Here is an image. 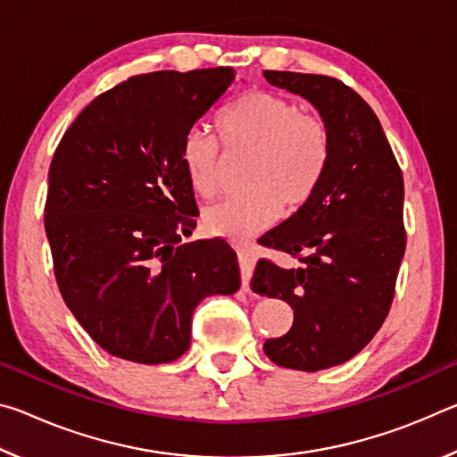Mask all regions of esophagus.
<instances>
[{"mask_svg":"<svg viewBox=\"0 0 457 457\" xmlns=\"http://www.w3.org/2000/svg\"><path fill=\"white\" fill-rule=\"evenodd\" d=\"M237 262L239 268H242V288L250 290V278L253 266H256V253H253L252 247H242V250H237Z\"/></svg>","mask_w":457,"mask_h":457,"instance_id":"esophagus-1","label":"esophagus"}]
</instances>
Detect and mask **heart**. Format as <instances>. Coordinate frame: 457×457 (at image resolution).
Listing matches in <instances>:
<instances>
[{"label":"heart","mask_w":457,"mask_h":457,"mask_svg":"<svg viewBox=\"0 0 457 457\" xmlns=\"http://www.w3.org/2000/svg\"><path fill=\"white\" fill-rule=\"evenodd\" d=\"M218 125L228 149L253 153V161L245 175L247 191L204 212L210 234L239 242L268 228L280 207L292 213L312 197L330 157V130L320 117L303 112L290 98L256 90L231 104ZM181 163L197 195H218L223 181L218 137L204 127L189 129Z\"/></svg>","instance_id":"b5f03b06"}]
</instances>
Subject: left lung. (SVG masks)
<instances>
[{
    "label": "left lung",
    "mask_w": 457,
    "mask_h": 457,
    "mask_svg": "<svg viewBox=\"0 0 457 457\" xmlns=\"http://www.w3.org/2000/svg\"><path fill=\"white\" fill-rule=\"evenodd\" d=\"M272 87L306 98L330 130V157L300 210L260 237L298 260H260L252 290L292 306V328L268 338L276 365L322 370L370 343L395 296L405 253L403 175L381 122L357 92L320 74L264 71Z\"/></svg>",
    "instance_id": "obj_1"
}]
</instances>
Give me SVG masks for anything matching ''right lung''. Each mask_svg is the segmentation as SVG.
Returning <instances> with one entry per match:
<instances>
[{
  "mask_svg": "<svg viewBox=\"0 0 457 457\" xmlns=\"http://www.w3.org/2000/svg\"><path fill=\"white\" fill-rule=\"evenodd\" d=\"M234 80V68L133 76L92 100L54 153L44 215L54 274L74 319L114 357L179 359L201 300L239 288L228 242L179 244L199 215L183 137Z\"/></svg>",
  "mask_w": 457,
  "mask_h": 457,
  "instance_id": "right-lung-1",
  "label": "right lung"
}]
</instances>
